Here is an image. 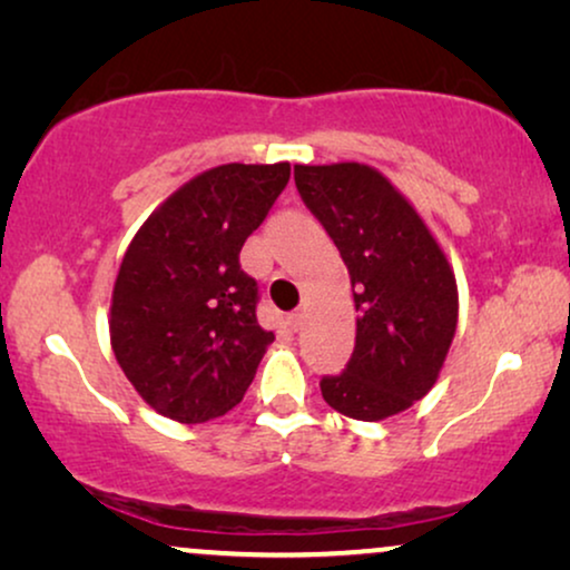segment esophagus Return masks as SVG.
Returning <instances> with one entry per match:
<instances>
[{
  "mask_svg": "<svg viewBox=\"0 0 570 570\" xmlns=\"http://www.w3.org/2000/svg\"><path fill=\"white\" fill-rule=\"evenodd\" d=\"M303 316H306V314H303L301 308H298V311H293V314L287 316V324H291V330H293V332H298L301 326H303Z\"/></svg>",
  "mask_w": 570,
  "mask_h": 570,
  "instance_id": "34e87169",
  "label": "esophagus"
}]
</instances>
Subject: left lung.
Listing matches in <instances>:
<instances>
[{
    "instance_id": "1",
    "label": "left lung",
    "mask_w": 570,
    "mask_h": 570,
    "mask_svg": "<svg viewBox=\"0 0 570 570\" xmlns=\"http://www.w3.org/2000/svg\"><path fill=\"white\" fill-rule=\"evenodd\" d=\"M298 194L347 264L357 311L345 371L322 379L342 415L376 423L431 392L456 332V279L407 199L361 163L295 166Z\"/></svg>"
}]
</instances>
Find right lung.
<instances>
[{"label":"right lung","instance_id":"obj_1","mask_svg":"<svg viewBox=\"0 0 570 570\" xmlns=\"http://www.w3.org/2000/svg\"><path fill=\"white\" fill-rule=\"evenodd\" d=\"M291 181V163L205 170L163 202L124 254L111 347L160 415L205 423L244 400L275 334L256 322L259 285L240 248Z\"/></svg>","mask_w":570,"mask_h":570}]
</instances>
